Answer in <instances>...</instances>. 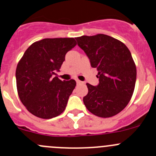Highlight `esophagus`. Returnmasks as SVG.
<instances>
[{
	"label": "esophagus",
	"mask_w": 156,
	"mask_h": 156,
	"mask_svg": "<svg viewBox=\"0 0 156 156\" xmlns=\"http://www.w3.org/2000/svg\"><path fill=\"white\" fill-rule=\"evenodd\" d=\"M76 82H77V84H78V85H81V84H83V82H82V81H79V80H77V81H76Z\"/></svg>",
	"instance_id": "esophagus-1"
}]
</instances>
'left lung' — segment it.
<instances>
[{"mask_svg": "<svg viewBox=\"0 0 156 156\" xmlns=\"http://www.w3.org/2000/svg\"><path fill=\"white\" fill-rule=\"evenodd\" d=\"M78 45L97 68L99 84L87 83L88 92L83 101L88 111L101 118H110L129 104L135 89L136 66L126 45L103 34L75 37Z\"/></svg>", "mask_w": 156, "mask_h": 156, "instance_id": "1", "label": "left lung"}]
</instances>
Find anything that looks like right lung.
<instances>
[{
	"mask_svg": "<svg viewBox=\"0 0 156 156\" xmlns=\"http://www.w3.org/2000/svg\"><path fill=\"white\" fill-rule=\"evenodd\" d=\"M76 44L73 37L42 39L32 44L19 61L16 68L17 94L32 115L49 119L65 111L76 81H62L52 75L59 71L66 53Z\"/></svg>",
	"mask_w": 156,
	"mask_h": 156,
	"instance_id": "obj_1",
	"label": "right lung"
}]
</instances>
